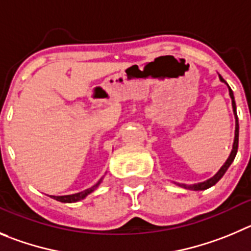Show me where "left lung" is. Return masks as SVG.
<instances>
[{"instance_id":"1","label":"left lung","mask_w":251,"mask_h":251,"mask_svg":"<svg viewBox=\"0 0 251 251\" xmlns=\"http://www.w3.org/2000/svg\"><path fill=\"white\" fill-rule=\"evenodd\" d=\"M219 79H221V81H223V83L226 84V81L224 80L223 78H222V75H219ZM226 85H228V84H226ZM228 88H229V95H230V99H231V105H233V111H234V115H235V136H234L233 150H231L230 154H229L228 160L226 161V163L222 166L221 170L218 171V172L215 173L214 176H213L212 178L207 179V181H204V182H201V183L192 184V186H186V184L177 183L178 186L184 187V188H187V189H192V191H204V189H207V188H209V187L214 186V184L217 183V182L219 181L222 177H223L224 173L226 172V170L229 168V166L231 165V162H233L234 158H235L236 152H238V144H239V123H238V116H236V106H235V100H234L233 90H231L230 86H229V85H228Z\"/></svg>"}]
</instances>
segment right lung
<instances>
[{"label": "right lung", "instance_id": "1", "mask_svg": "<svg viewBox=\"0 0 251 251\" xmlns=\"http://www.w3.org/2000/svg\"><path fill=\"white\" fill-rule=\"evenodd\" d=\"M102 178L99 179V182H98L97 184H94L93 187H90V188L85 189V191L83 192H79V193H75V194H68V196H49L50 198H53V200L58 201V202H62V203H74V202H78V201H81L84 200L88 194H90L91 192H94L95 189L99 187V184L101 183Z\"/></svg>", "mask_w": 251, "mask_h": 251}]
</instances>
